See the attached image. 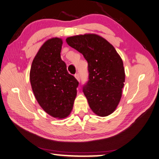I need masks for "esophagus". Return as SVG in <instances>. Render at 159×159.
Returning <instances> with one entry per match:
<instances>
[{
  "label": "esophagus",
  "mask_w": 159,
  "mask_h": 159,
  "mask_svg": "<svg viewBox=\"0 0 159 159\" xmlns=\"http://www.w3.org/2000/svg\"><path fill=\"white\" fill-rule=\"evenodd\" d=\"M75 78L77 79V80H78V81H80V76H79V73H76V74H75Z\"/></svg>",
  "instance_id": "esophagus-1"
}]
</instances>
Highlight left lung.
Returning <instances> with one entry per match:
<instances>
[{
  "instance_id": "8db88e82",
  "label": "left lung",
  "mask_w": 159,
  "mask_h": 159,
  "mask_svg": "<svg viewBox=\"0 0 159 159\" xmlns=\"http://www.w3.org/2000/svg\"><path fill=\"white\" fill-rule=\"evenodd\" d=\"M68 45L82 53L88 62L89 80L83 91L95 114L106 116L119 104L125 83V70L120 55L106 39L97 34L66 39Z\"/></svg>"
}]
</instances>
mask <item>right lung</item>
<instances>
[{
  "label": "right lung",
  "instance_id": "right-lung-1",
  "mask_svg": "<svg viewBox=\"0 0 159 159\" xmlns=\"http://www.w3.org/2000/svg\"><path fill=\"white\" fill-rule=\"evenodd\" d=\"M62 40L49 39L33 60L30 80L39 105L49 115L64 119L72 111L79 82L61 59Z\"/></svg>",
  "mask_w": 159,
  "mask_h": 159
}]
</instances>
